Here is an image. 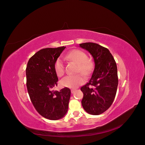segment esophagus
Returning a JSON list of instances; mask_svg holds the SVG:
<instances>
[{
    "instance_id": "34e87169",
    "label": "esophagus",
    "mask_w": 145,
    "mask_h": 145,
    "mask_svg": "<svg viewBox=\"0 0 145 145\" xmlns=\"http://www.w3.org/2000/svg\"><path fill=\"white\" fill-rule=\"evenodd\" d=\"M75 90H76V89H71V93H72V94H73V93H74Z\"/></svg>"
}]
</instances>
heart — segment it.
<instances>
[{"label":"heart","instance_id":"obj_1","mask_svg":"<svg viewBox=\"0 0 145 145\" xmlns=\"http://www.w3.org/2000/svg\"><path fill=\"white\" fill-rule=\"evenodd\" d=\"M65 58L77 64V72H80L84 75H89L93 69V61L87 58L86 54L78 50H73L68 52ZM55 70L59 77L64 75L65 73L64 63L61 58H58L55 63ZM85 82L84 77L81 74L68 75L61 80L62 86L70 88H75L82 85Z\"/></svg>","mask_w":145,"mask_h":145}]
</instances>
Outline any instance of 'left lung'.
<instances>
[{
    "label": "left lung",
    "instance_id": "left-lung-1",
    "mask_svg": "<svg viewBox=\"0 0 145 145\" xmlns=\"http://www.w3.org/2000/svg\"><path fill=\"white\" fill-rule=\"evenodd\" d=\"M94 59L95 67L89 82L81 88V104L91 115H99L112 105L117 92L118 78L116 63L107 48L93 42L80 44Z\"/></svg>",
    "mask_w": 145,
    "mask_h": 145
}]
</instances>
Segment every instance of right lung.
I'll return each instance as SVG.
<instances>
[{
    "label": "right lung",
    "mask_w": 145,
    "mask_h": 145,
    "mask_svg": "<svg viewBox=\"0 0 145 145\" xmlns=\"http://www.w3.org/2000/svg\"><path fill=\"white\" fill-rule=\"evenodd\" d=\"M66 46L44 48L29 60L26 68L27 88L31 102L43 117L57 120L67 113L71 90L64 88L52 90L57 86L58 77L55 63Z\"/></svg>",
    "instance_id": "obj_1"
}]
</instances>
